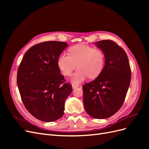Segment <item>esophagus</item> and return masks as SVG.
Here are the masks:
<instances>
[{"mask_svg":"<svg viewBox=\"0 0 149 149\" xmlns=\"http://www.w3.org/2000/svg\"><path fill=\"white\" fill-rule=\"evenodd\" d=\"M79 86L78 84H72V88L73 89H75L76 88H78Z\"/></svg>","mask_w":149,"mask_h":149,"instance_id":"1","label":"esophagus"}]
</instances>
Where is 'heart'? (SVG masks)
Returning a JSON list of instances; mask_svg holds the SVG:
<instances>
[{
    "instance_id": "1",
    "label": "heart",
    "mask_w": 149,
    "mask_h": 149,
    "mask_svg": "<svg viewBox=\"0 0 149 149\" xmlns=\"http://www.w3.org/2000/svg\"><path fill=\"white\" fill-rule=\"evenodd\" d=\"M68 55L63 53L58 58V65L63 74L69 76L77 65L78 70L71 81L79 83L86 79L96 78L101 74L105 63V55L101 49L79 44L68 49Z\"/></svg>"
}]
</instances>
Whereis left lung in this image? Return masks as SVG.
Listing matches in <instances>:
<instances>
[{
    "instance_id": "obj_1",
    "label": "left lung",
    "mask_w": 149,
    "mask_h": 149,
    "mask_svg": "<svg viewBox=\"0 0 149 149\" xmlns=\"http://www.w3.org/2000/svg\"><path fill=\"white\" fill-rule=\"evenodd\" d=\"M94 44L105 55L104 67L94 81L83 86V102L87 113L96 119L114 115L123 106L131 79L127 54L109 40Z\"/></svg>"
}]
</instances>
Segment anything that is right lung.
Wrapping results in <instances>:
<instances>
[{
    "label": "right lung",
    "instance_id": "1",
    "mask_svg": "<svg viewBox=\"0 0 149 149\" xmlns=\"http://www.w3.org/2000/svg\"><path fill=\"white\" fill-rule=\"evenodd\" d=\"M67 45L57 41L35 45L25 53L18 69L17 82L22 102L38 120L53 122L64 114L72 86L60 74L58 60Z\"/></svg>",
    "mask_w": 149,
    "mask_h": 149
}]
</instances>
